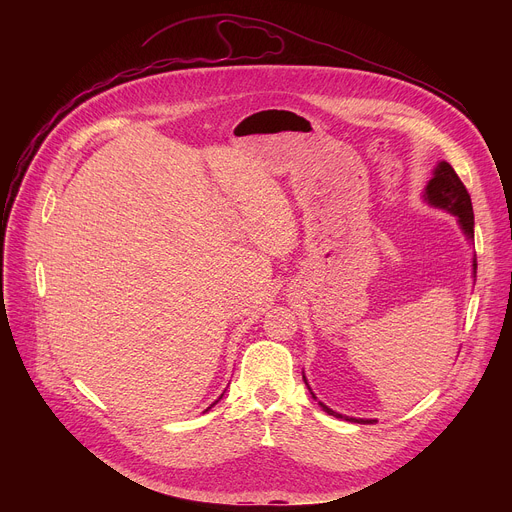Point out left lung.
<instances>
[{
    "label": "left lung",
    "mask_w": 512,
    "mask_h": 512,
    "mask_svg": "<svg viewBox=\"0 0 512 512\" xmlns=\"http://www.w3.org/2000/svg\"><path fill=\"white\" fill-rule=\"evenodd\" d=\"M425 200L431 204V206H437V208H444L448 212H452L454 216H458V223L464 231V235L474 241V210H472V200H470V194L466 190V186L462 184V180L458 178V174L454 172V168L448 164V162H440L433 172V178L427 182L425 186ZM472 269H474V277H476V257L472 261ZM304 383L308 385L306 377H304ZM310 389V385H308ZM310 395L316 399V395L312 393L310 389ZM318 405L328 413V415H334V417H340V419H346V421H354V423H375V419H356V417H346V415H340L336 411H332L330 407H326L322 401H318Z\"/></svg>",
    "instance_id": "1"
}]
</instances>
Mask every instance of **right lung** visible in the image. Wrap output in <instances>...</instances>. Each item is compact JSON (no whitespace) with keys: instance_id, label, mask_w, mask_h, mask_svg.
Returning a JSON list of instances; mask_svg holds the SVG:
<instances>
[{"instance_id":"obj_1","label":"right lung","mask_w":512,"mask_h":512,"mask_svg":"<svg viewBox=\"0 0 512 512\" xmlns=\"http://www.w3.org/2000/svg\"><path fill=\"white\" fill-rule=\"evenodd\" d=\"M218 399H223V395H221V397H218ZM218 399H216V401H214L212 405H216V403H218ZM212 405H210V407H212ZM210 407H208V409H210ZM208 409H206V411H208Z\"/></svg>"}]
</instances>
